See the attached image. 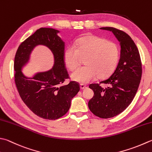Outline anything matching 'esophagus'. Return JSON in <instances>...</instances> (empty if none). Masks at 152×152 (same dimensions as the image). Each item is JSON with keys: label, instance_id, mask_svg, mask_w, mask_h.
<instances>
[{"label": "esophagus", "instance_id": "1", "mask_svg": "<svg viewBox=\"0 0 152 152\" xmlns=\"http://www.w3.org/2000/svg\"><path fill=\"white\" fill-rule=\"evenodd\" d=\"M80 86V89H82V90H84V89L87 88V86H86L84 84H81Z\"/></svg>", "mask_w": 152, "mask_h": 152}]
</instances>
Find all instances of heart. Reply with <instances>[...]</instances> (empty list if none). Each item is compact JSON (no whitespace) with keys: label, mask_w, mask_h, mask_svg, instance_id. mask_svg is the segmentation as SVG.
Listing matches in <instances>:
<instances>
[{"label":"heart","mask_w":152,"mask_h":152,"mask_svg":"<svg viewBox=\"0 0 152 152\" xmlns=\"http://www.w3.org/2000/svg\"><path fill=\"white\" fill-rule=\"evenodd\" d=\"M80 56L84 57V66H81L71 74L74 81L86 84L98 78L109 76L114 70L118 60L119 49L113 41L105 39L87 35L80 38L65 50L64 61L70 70L79 66Z\"/></svg>","instance_id":"obj_1"}]
</instances>
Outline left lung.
I'll return each mask as SVG.
<instances>
[{"instance_id":"left-lung-1","label":"left lung","mask_w":152,"mask_h":152,"mask_svg":"<svg viewBox=\"0 0 152 152\" xmlns=\"http://www.w3.org/2000/svg\"><path fill=\"white\" fill-rule=\"evenodd\" d=\"M100 29L111 31L121 45L120 59L113 73L99 84L89 86L94 92L89 109L97 117L108 118L121 113L132 102L140 83L142 62L137 47L125 32L112 27Z\"/></svg>"}]
</instances>
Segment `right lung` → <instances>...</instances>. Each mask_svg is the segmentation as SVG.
Here are the masks:
<instances>
[{"label": "right lung", "mask_w": 152, "mask_h": 152, "mask_svg": "<svg viewBox=\"0 0 152 152\" xmlns=\"http://www.w3.org/2000/svg\"><path fill=\"white\" fill-rule=\"evenodd\" d=\"M58 33V30L53 28L37 29L20 44L14 58V80L20 96L34 114L49 120L57 119L66 114L71 100L80 91V84L76 82L62 85L69 77L64 61V42ZM39 44L52 50L54 65L48 71L28 78L22 73V68L28 61L32 50Z\"/></svg>", "instance_id": "1"}]
</instances>
